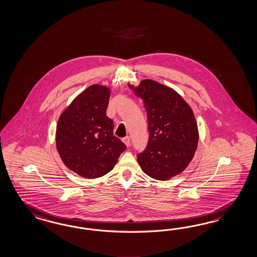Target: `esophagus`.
Listing matches in <instances>:
<instances>
[{
	"label": "esophagus",
	"mask_w": 257,
	"mask_h": 257,
	"mask_svg": "<svg viewBox=\"0 0 257 257\" xmlns=\"http://www.w3.org/2000/svg\"><path fill=\"white\" fill-rule=\"evenodd\" d=\"M122 141L124 142V144H125L126 147H130L131 146V138H130V136H125L124 137Z\"/></svg>",
	"instance_id": "1"
}]
</instances>
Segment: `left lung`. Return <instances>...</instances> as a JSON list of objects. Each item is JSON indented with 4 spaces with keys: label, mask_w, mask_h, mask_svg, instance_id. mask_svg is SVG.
I'll use <instances>...</instances> for the list:
<instances>
[{
    "label": "left lung",
    "mask_w": 257,
    "mask_h": 257,
    "mask_svg": "<svg viewBox=\"0 0 257 257\" xmlns=\"http://www.w3.org/2000/svg\"><path fill=\"white\" fill-rule=\"evenodd\" d=\"M130 87L144 100L147 113L149 138L137 154L140 166L152 178L168 180L185 170L197 148L194 114L181 95L157 81L145 80Z\"/></svg>",
    "instance_id": "left-lung-1"
}]
</instances>
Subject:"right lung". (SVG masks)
<instances>
[{
  "mask_svg": "<svg viewBox=\"0 0 257 257\" xmlns=\"http://www.w3.org/2000/svg\"><path fill=\"white\" fill-rule=\"evenodd\" d=\"M110 89L94 84L63 111L56 127V147L66 167L85 178L108 174L125 150L106 115Z\"/></svg>",
  "mask_w": 257,
  "mask_h": 257,
  "instance_id": "right-lung-1",
  "label": "right lung"
}]
</instances>
